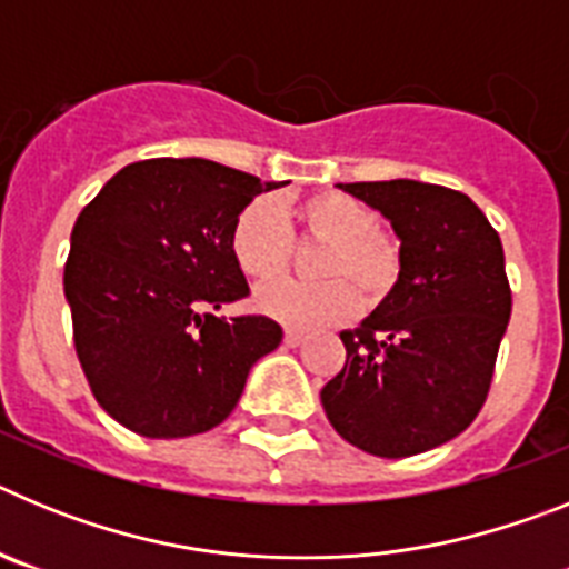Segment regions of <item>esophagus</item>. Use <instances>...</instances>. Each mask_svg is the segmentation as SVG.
<instances>
[{"label":"esophagus","instance_id":"obj_1","mask_svg":"<svg viewBox=\"0 0 569 569\" xmlns=\"http://www.w3.org/2000/svg\"><path fill=\"white\" fill-rule=\"evenodd\" d=\"M301 341H305V333H301V330H293V328L284 330V345L296 347V345H301Z\"/></svg>","mask_w":569,"mask_h":569}]
</instances>
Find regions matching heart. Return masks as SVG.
I'll use <instances>...</instances> for the list:
<instances>
[{
    "mask_svg": "<svg viewBox=\"0 0 569 569\" xmlns=\"http://www.w3.org/2000/svg\"><path fill=\"white\" fill-rule=\"evenodd\" d=\"M301 236L325 241L316 256L319 281H279L256 296L261 313L299 330L339 325L359 310L376 308L401 279V244L379 228V216L367 202L341 190H321L296 204ZM230 253L253 281H273L290 268L296 239L288 219L270 199H256L236 216Z\"/></svg>",
    "mask_w": 569,
    "mask_h": 569,
    "instance_id": "b5f03b06",
    "label": "heart"
}]
</instances>
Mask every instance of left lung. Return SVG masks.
I'll list each match as a JSON object with an SVG mask.
<instances>
[{"mask_svg": "<svg viewBox=\"0 0 569 569\" xmlns=\"http://www.w3.org/2000/svg\"><path fill=\"white\" fill-rule=\"evenodd\" d=\"M390 219L401 279L361 328L345 330L347 359L321 387L345 441L381 459L445 445L479 416L512 310L499 233L470 196L441 184H339Z\"/></svg>", "mask_w": 569, "mask_h": 569, "instance_id": "1", "label": "left lung"}]
</instances>
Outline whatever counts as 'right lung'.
Instances as JSON below:
<instances>
[{
	"instance_id": "obj_1",
	"label": "right lung",
	"mask_w": 569,
	"mask_h": 569,
	"mask_svg": "<svg viewBox=\"0 0 569 569\" xmlns=\"http://www.w3.org/2000/svg\"><path fill=\"white\" fill-rule=\"evenodd\" d=\"M284 182L210 159H144L84 204L64 261L73 345L93 399L148 439H184L233 413L276 350L268 316L204 313L250 293L230 253L236 216Z\"/></svg>"
}]
</instances>
